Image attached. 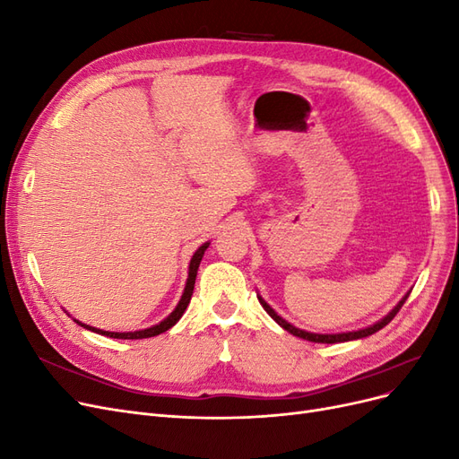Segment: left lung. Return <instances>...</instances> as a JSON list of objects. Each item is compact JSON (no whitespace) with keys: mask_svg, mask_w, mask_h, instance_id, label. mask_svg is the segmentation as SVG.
Listing matches in <instances>:
<instances>
[{"mask_svg":"<svg viewBox=\"0 0 459 459\" xmlns=\"http://www.w3.org/2000/svg\"><path fill=\"white\" fill-rule=\"evenodd\" d=\"M410 297V293H406L404 295V299H402L396 307L388 312L383 319H379L377 324H373V325H369V327H366V329H358V331H349V333H333V335H329V333H308V331H302V329H299V327H295V325H290L289 322H285V319L281 317V316H277V312L270 307V304L264 300L260 295H258V300H260V304H262V308L266 310L268 314H270V317L273 319L275 324H280L285 331H289L290 335H295V337H300V339H307V341H310V342H327V344H333V342H344V341H354V339H364V337H369V335H373L375 331H379V329H383L386 324H391V319L398 314V310L402 308V304L406 302V299Z\"/></svg>","mask_w":459,"mask_h":459,"instance_id":"obj_1","label":"left lung"}]
</instances>
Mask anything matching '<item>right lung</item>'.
Segmentation results:
<instances>
[{"mask_svg": "<svg viewBox=\"0 0 459 459\" xmlns=\"http://www.w3.org/2000/svg\"><path fill=\"white\" fill-rule=\"evenodd\" d=\"M208 245H211V243L201 245V247L197 248V251H195V255H193V258H191V262H189V275H187V283H186V289H184V295H182V299H179V302H178V307L174 308V312H172L169 317H164L160 324L152 325V327H149V329H142V331L115 333V331H103V329H97V327H91V325H86V324H80L78 319H74V322H76L78 325L84 327V329H90V331H93V333H100V335H105V337H110V339H147V337H155V335H160V333H164V331H169L172 325H176V324L179 322V317L184 316V312H186V308H187V304H189L191 295H193V287H195V277H197L199 264H201V260H203V255H204V251L208 248Z\"/></svg>", "mask_w": 459, "mask_h": 459, "instance_id": "add662e5", "label": "right lung"}]
</instances>
